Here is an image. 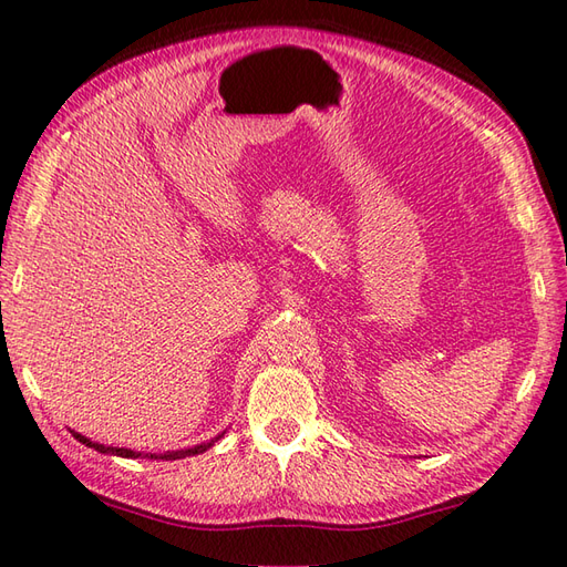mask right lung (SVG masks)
Masks as SVG:
<instances>
[{"mask_svg":"<svg viewBox=\"0 0 567 567\" xmlns=\"http://www.w3.org/2000/svg\"><path fill=\"white\" fill-rule=\"evenodd\" d=\"M72 436H75L80 443H84V445H90V449H94V451H100V453H112V455H122V457H141V453H136V451H131V449H112V445H102V443H92L90 439H84V436H80V433H75L72 431ZM209 445H214V441H209V443H204V445H195V449H185V451H167V453H146L143 457H155V461H177V457H187V455H197V453H204L209 449Z\"/></svg>","mask_w":567,"mask_h":567,"instance_id":"obj_1","label":"right lung"}]
</instances>
